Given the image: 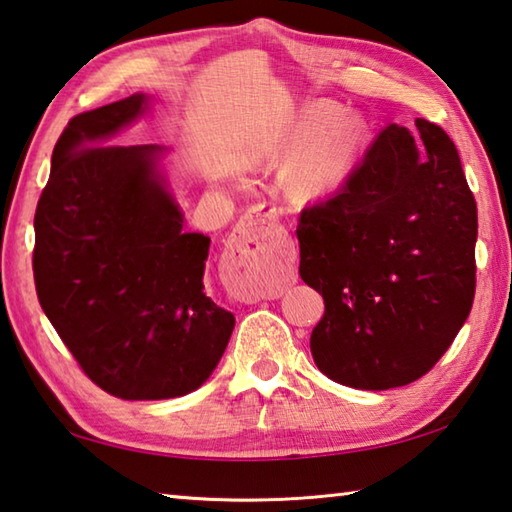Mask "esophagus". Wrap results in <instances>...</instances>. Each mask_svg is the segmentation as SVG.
<instances>
[{"mask_svg":"<svg viewBox=\"0 0 512 512\" xmlns=\"http://www.w3.org/2000/svg\"><path fill=\"white\" fill-rule=\"evenodd\" d=\"M280 210L268 205H257L246 216H241L232 230L230 244L225 248V284L230 293L244 302L275 300L282 289L268 280L262 266L264 248L277 232Z\"/></svg>","mask_w":512,"mask_h":512,"instance_id":"esophagus-1","label":"esophagus"}]
</instances>
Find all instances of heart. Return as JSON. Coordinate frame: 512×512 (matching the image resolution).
<instances>
[{
	"instance_id": "b5f03b06",
	"label": "heart",
	"mask_w": 512,
	"mask_h": 512,
	"mask_svg": "<svg viewBox=\"0 0 512 512\" xmlns=\"http://www.w3.org/2000/svg\"><path fill=\"white\" fill-rule=\"evenodd\" d=\"M370 140V126L359 112H339L329 103H316L305 110L296 124L289 128L282 149L302 151L296 155L289 180L300 192L318 194L339 185L359 162Z\"/></svg>"
}]
</instances>
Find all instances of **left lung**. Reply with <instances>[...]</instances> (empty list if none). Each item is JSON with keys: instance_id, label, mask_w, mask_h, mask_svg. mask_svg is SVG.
<instances>
[{"instance_id": "obj_1", "label": "left lung", "mask_w": 512, "mask_h": 512, "mask_svg": "<svg viewBox=\"0 0 512 512\" xmlns=\"http://www.w3.org/2000/svg\"><path fill=\"white\" fill-rule=\"evenodd\" d=\"M388 124L339 192L305 207L300 277L325 300L318 370L388 391L436 366L470 316L476 201L443 128Z\"/></svg>"}]
</instances>
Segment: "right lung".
Wrapping results in <instances>:
<instances>
[{
	"label": "right lung",
	"instance_id": "obj_1",
	"mask_svg": "<svg viewBox=\"0 0 512 512\" xmlns=\"http://www.w3.org/2000/svg\"><path fill=\"white\" fill-rule=\"evenodd\" d=\"M146 94L69 121L51 155L33 248L40 307L85 375L121 400L196 391L228 348L235 316L205 293L210 237L185 232L160 144H108Z\"/></svg>",
	"mask_w": 512,
	"mask_h": 512
}]
</instances>
